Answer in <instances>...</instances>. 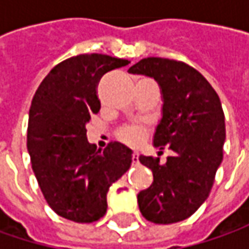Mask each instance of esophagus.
Returning <instances> with one entry per match:
<instances>
[{
	"label": "esophagus",
	"instance_id": "esophagus-1",
	"mask_svg": "<svg viewBox=\"0 0 249 249\" xmlns=\"http://www.w3.org/2000/svg\"><path fill=\"white\" fill-rule=\"evenodd\" d=\"M131 159H133V163H139V159H140L139 152H133V155H131Z\"/></svg>",
	"mask_w": 249,
	"mask_h": 249
}]
</instances>
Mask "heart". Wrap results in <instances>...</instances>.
<instances>
[{
    "label": "heart",
    "instance_id": "1",
    "mask_svg": "<svg viewBox=\"0 0 249 249\" xmlns=\"http://www.w3.org/2000/svg\"><path fill=\"white\" fill-rule=\"evenodd\" d=\"M145 137V129L140 127V126H129L120 130L119 139L124 144L131 145V147H137L142 142V140Z\"/></svg>",
    "mask_w": 249,
    "mask_h": 249
}]
</instances>
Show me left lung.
<instances>
[{
  "instance_id": "obj_1",
  "label": "left lung",
  "mask_w": 249,
  "mask_h": 249,
  "mask_svg": "<svg viewBox=\"0 0 249 249\" xmlns=\"http://www.w3.org/2000/svg\"><path fill=\"white\" fill-rule=\"evenodd\" d=\"M129 73L159 84L163 105L154 147L173 151L163 165L159 158L140 157L154 175L152 184L137 196L140 212L158 225L181 222L205 202L223 159L226 126L219 95L198 71L173 59L144 58Z\"/></svg>"
}]
</instances>
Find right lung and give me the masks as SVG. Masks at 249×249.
<instances>
[{"label":"right lung","instance_id":"right-lung-1","mask_svg":"<svg viewBox=\"0 0 249 249\" xmlns=\"http://www.w3.org/2000/svg\"><path fill=\"white\" fill-rule=\"evenodd\" d=\"M129 63L102 53L72 56L56 65L34 94L27 127L32 167L47 204L68 220L101 219L109 187L131 165V149L118 141L97 149L86 129L100 112V79Z\"/></svg>","mask_w":249,"mask_h":249}]
</instances>
